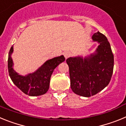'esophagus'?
<instances>
[{"instance_id": "esophagus-1", "label": "esophagus", "mask_w": 126, "mask_h": 126, "mask_svg": "<svg viewBox=\"0 0 126 126\" xmlns=\"http://www.w3.org/2000/svg\"><path fill=\"white\" fill-rule=\"evenodd\" d=\"M64 57H65V59H67V58L69 57L71 55V52H65V53H64Z\"/></svg>"}]
</instances>
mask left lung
Listing matches in <instances>:
<instances>
[{"mask_svg": "<svg viewBox=\"0 0 126 126\" xmlns=\"http://www.w3.org/2000/svg\"><path fill=\"white\" fill-rule=\"evenodd\" d=\"M92 38L98 43L93 53L84 57H71L66 60L71 89L74 93L84 97L94 95L106 87L113 69V55L106 36L98 32Z\"/></svg>", "mask_w": 126, "mask_h": 126, "instance_id": "1", "label": "left lung"}]
</instances>
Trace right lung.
<instances>
[{
    "label": "right lung",
    "instance_id": "right-lung-1",
    "mask_svg": "<svg viewBox=\"0 0 126 126\" xmlns=\"http://www.w3.org/2000/svg\"><path fill=\"white\" fill-rule=\"evenodd\" d=\"M14 48L12 46L9 53L8 71L14 84L29 96H40L46 93L49 89L50 80L53 70L65 61L64 55L47 60L34 72L23 76L17 73L13 68L14 63L11 57Z\"/></svg>",
    "mask_w": 126,
    "mask_h": 126
}]
</instances>
